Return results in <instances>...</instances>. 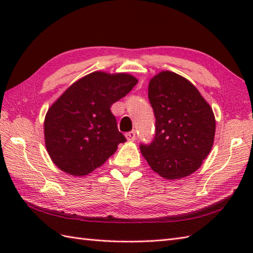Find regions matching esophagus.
<instances>
[{"label":"esophagus","mask_w":253,"mask_h":253,"mask_svg":"<svg viewBox=\"0 0 253 253\" xmlns=\"http://www.w3.org/2000/svg\"><path fill=\"white\" fill-rule=\"evenodd\" d=\"M126 139H127V141H129V142H132V141H135V139H136V132L135 131H129V132H127L126 133Z\"/></svg>","instance_id":"obj_1"}]
</instances>
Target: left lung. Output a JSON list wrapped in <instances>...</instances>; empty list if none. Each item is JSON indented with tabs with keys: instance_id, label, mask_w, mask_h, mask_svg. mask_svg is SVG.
Instances as JSON below:
<instances>
[{
	"instance_id": "8db88e82",
	"label": "left lung",
	"mask_w": 253,
	"mask_h": 253,
	"mask_svg": "<svg viewBox=\"0 0 253 253\" xmlns=\"http://www.w3.org/2000/svg\"><path fill=\"white\" fill-rule=\"evenodd\" d=\"M149 101L155 135L140 151L150 168L165 179H180L200 168L215 136L212 107L189 80L163 71L150 79Z\"/></svg>"
}]
</instances>
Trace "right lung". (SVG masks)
Here are the masks:
<instances>
[{"instance_id": "obj_1", "label": "right lung", "mask_w": 253, "mask_h": 253, "mask_svg": "<svg viewBox=\"0 0 253 253\" xmlns=\"http://www.w3.org/2000/svg\"><path fill=\"white\" fill-rule=\"evenodd\" d=\"M137 83L126 73L93 72L64 91L44 118L45 148L58 169L72 176L88 175L126 141L111 106Z\"/></svg>"}]
</instances>
